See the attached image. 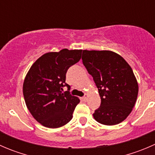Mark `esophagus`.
<instances>
[{
    "instance_id": "esophagus-1",
    "label": "esophagus",
    "mask_w": 155,
    "mask_h": 155,
    "mask_svg": "<svg viewBox=\"0 0 155 155\" xmlns=\"http://www.w3.org/2000/svg\"><path fill=\"white\" fill-rule=\"evenodd\" d=\"M87 97H88V96H87V94H85V96H84L83 97H82V100H83L84 101H87Z\"/></svg>"
}]
</instances>
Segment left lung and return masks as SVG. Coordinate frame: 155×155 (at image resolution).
Wrapping results in <instances>:
<instances>
[{"instance_id":"obj_1","label":"left lung","mask_w":155,"mask_h":155,"mask_svg":"<svg viewBox=\"0 0 155 155\" xmlns=\"http://www.w3.org/2000/svg\"><path fill=\"white\" fill-rule=\"evenodd\" d=\"M82 59L101 96V107L94 111V118L105 125L119 124L130 115L138 95L132 68L112 51L83 50Z\"/></svg>"}]
</instances>
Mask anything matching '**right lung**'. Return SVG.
<instances>
[{
  "instance_id": "right-lung-1",
  "label": "right lung",
  "mask_w": 155,
  "mask_h": 155,
  "mask_svg": "<svg viewBox=\"0 0 155 155\" xmlns=\"http://www.w3.org/2000/svg\"><path fill=\"white\" fill-rule=\"evenodd\" d=\"M82 50L64 48L39 58L30 68L23 84V94L28 109L42 125L58 128L73 118L79 99L70 94L65 82L69 68L79 61ZM68 87L62 93L63 87Z\"/></svg>"
}]
</instances>
